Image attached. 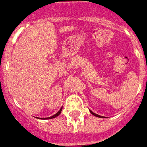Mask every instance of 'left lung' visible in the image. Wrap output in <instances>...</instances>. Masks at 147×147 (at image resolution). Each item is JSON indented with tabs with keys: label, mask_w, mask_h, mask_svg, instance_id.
Here are the masks:
<instances>
[{
	"label": "left lung",
	"mask_w": 147,
	"mask_h": 147,
	"mask_svg": "<svg viewBox=\"0 0 147 147\" xmlns=\"http://www.w3.org/2000/svg\"><path fill=\"white\" fill-rule=\"evenodd\" d=\"M89 111H90V113H92V115H94V116H96V117H105L100 116V115H98V114H96V113H93V112H92V110H89Z\"/></svg>",
	"instance_id": "1"
}]
</instances>
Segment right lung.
<instances>
[{"label": "right lung", "mask_w": 147, "mask_h": 147, "mask_svg": "<svg viewBox=\"0 0 147 147\" xmlns=\"http://www.w3.org/2000/svg\"><path fill=\"white\" fill-rule=\"evenodd\" d=\"M62 110H63V107H61L60 108V110H59L58 111L57 113H55V114H54L53 116H51V117H41V118H40V119H42V120H48V119H52V118H55V117H58L59 114L61 113V111H62Z\"/></svg>", "instance_id": "right-lung-1"}]
</instances>
